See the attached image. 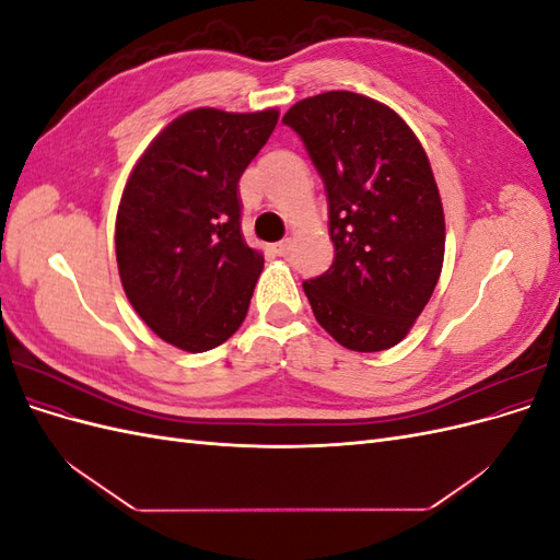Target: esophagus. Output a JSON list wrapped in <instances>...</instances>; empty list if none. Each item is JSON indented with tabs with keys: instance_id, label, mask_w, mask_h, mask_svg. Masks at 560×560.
<instances>
[{
	"instance_id": "1",
	"label": "esophagus",
	"mask_w": 560,
	"mask_h": 560,
	"mask_svg": "<svg viewBox=\"0 0 560 560\" xmlns=\"http://www.w3.org/2000/svg\"><path fill=\"white\" fill-rule=\"evenodd\" d=\"M273 252L278 254V257H287V254L292 252V241H290V238H284V241L276 243V245H273Z\"/></svg>"
}]
</instances>
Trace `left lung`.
<instances>
[{"label": "left lung", "mask_w": 560, "mask_h": 560, "mask_svg": "<svg viewBox=\"0 0 560 560\" xmlns=\"http://www.w3.org/2000/svg\"><path fill=\"white\" fill-rule=\"evenodd\" d=\"M325 182L327 273L303 282L315 319L358 352L397 346L428 306L444 264V210L425 149L389 107L350 91L282 116Z\"/></svg>", "instance_id": "left-lung-1"}]
</instances>
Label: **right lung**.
<instances>
[{
    "label": "right lung",
    "instance_id": "right-lung-1",
    "mask_svg": "<svg viewBox=\"0 0 560 560\" xmlns=\"http://www.w3.org/2000/svg\"><path fill=\"white\" fill-rule=\"evenodd\" d=\"M278 112H186L135 165L116 214V261L132 308L163 341L206 352L249 308L264 257L247 247L238 182Z\"/></svg>",
    "mask_w": 560,
    "mask_h": 560
}]
</instances>
